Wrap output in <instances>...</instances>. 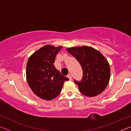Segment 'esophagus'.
<instances>
[{
  "label": "esophagus",
  "mask_w": 131,
  "mask_h": 131,
  "mask_svg": "<svg viewBox=\"0 0 131 131\" xmlns=\"http://www.w3.org/2000/svg\"><path fill=\"white\" fill-rule=\"evenodd\" d=\"M67 77H68L69 79V80H72V75H71L70 74H69L68 76H67Z\"/></svg>",
  "instance_id": "1"
}]
</instances>
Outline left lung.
<instances>
[{"label":"left lung","mask_w":131,"mask_h":131,"mask_svg":"<svg viewBox=\"0 0 131 131\" xmlns=\"http://www.w3.org/2000/svg\"><path fill=\"white\" fill-rule=\"evenodd\" d=\"M67 51L76 58L83 69L82 79L74 80L80 92L88 97L101 94L107 87L110 75L109 64L103 55L87 46L69 48Z\"/></svg>","instance_id":"8db88e82"}]
</instances>
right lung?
Returning <instances> with one entry per match:
<instances>
[{
    "mask_svg": "<svg viewBox=\"0 0 131 131\" xmlns=\"http://www.w3.org/2000/svg\"><path fill=\"white\" fill-rule=\"evenodd\" d=\"M62 47L46 45L34 52L26 65V79L37 96L52 100L59 95L68 77L62 75L54 65L56 55Z\"/></svg>",
    "mask_w": 131,
    "mask_h": 131,
    "instance_id": "add662e5",
    "label": "right lung"
}]
</instances>
